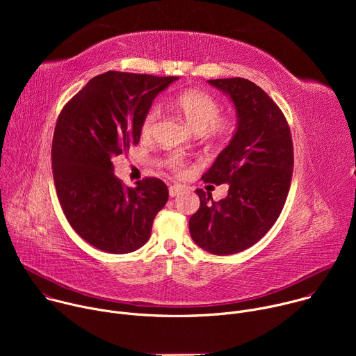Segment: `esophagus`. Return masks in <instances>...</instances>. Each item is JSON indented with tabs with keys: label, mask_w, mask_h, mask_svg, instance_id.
<instances>
[{
	"label": "esophagus",
	"mask_w": 356,
	"mask_h": 356,
	"mask_svg": "<svg viewBox=\"0 0 356 356\" xmlns=\"http://www.w3.org/2000/svg\"><path fill=\"white\" fill-rule=\"evenodd\" d=\"M184 190V187L183 186H179V184H173V186H170L169 187V195L170 197H176L180 191H183Z\"/></svg>",
	"instance_id": "1"
}]
</instances>
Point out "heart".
Returning <instances> with one entry per match:
<instances>
[{
    "instance_id": "b5f03b06",
    "label": "heart",
    "mask_w": 356,
    "mask_h": 356,
    "mask_svg": "<svg viewBox=\"0 0 356 356\" xmlns=\"http://www.w3.org/2000/svg\"><path fill=\"white\" fill-rule=\"evenodd\" d=\"M173 106L177 113L184 118L187 125L195 132L206 131L211 138L224 139L234 129V121L228 115L220 114V103L217 98L202 90L190 88L179 92L175 99ZM161 110L159 107H152L146 111L140 122V134L143 138L154 135L156 125L159 122ZM165 165L175 173L181 175L184 172L186 163L181 155L170 154L165 159Z\"/></svg>"
}]
</instances>
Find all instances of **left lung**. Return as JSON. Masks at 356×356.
Here are the masks:
<instances>
[{
  "instance_id": "obj_1",
  "label": "left lung",
  "mask_w": 356,
  "mask_h": 356,
  "mask_svg": "<svg viewBox=\"0 0 356 356\" xmlns=\"http://www.w3.org/2000/svg\"><path fill=\"white\" fill-rule=\"evenodd\" d=\"M209 83L229 95L238 127L201 179L229 188L220 201L197 188L200 209L188 228L200 248L222 257L255 245L273 227L287 198L294 158L286 117L259 86L241 77Z\"/></svg>"
}]
</instances>
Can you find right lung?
<instances>
[{
  "label": "right lung",
  "instance_id": "add662e5",
  "mask_svg": "<svg viewBox=\"0 0 356 356\" xmlns=\"http://www.w3.org/2000/svg\"><path fill=\"white\" fill-rule=\"evenodd\" d=\"M177 77L107 72L91 79L63 107L52 142L58 198L72 228L108 253L143 246L168 186L145 177L127 187L113 159L139 143L140 122L152 101Z\"/></svg>",
  "mask_w": 356,
  "mask_h": 356
}]
</instances>
